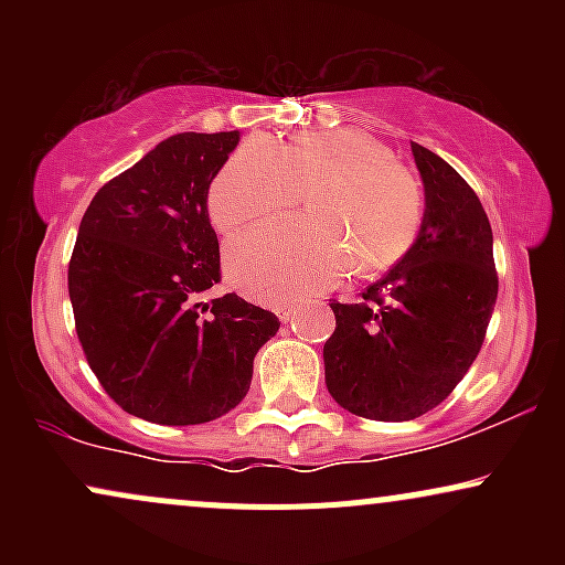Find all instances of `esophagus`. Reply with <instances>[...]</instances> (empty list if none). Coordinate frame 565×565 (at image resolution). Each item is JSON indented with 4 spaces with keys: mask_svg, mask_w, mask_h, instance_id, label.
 I'll return each mask as SVG.
<instances>
[{
    "mask_svg": "<svg viewBox=\"0 0 565 565\" xmlns=\"http://www.w3.org/2000/svg\"><path fill=\"white\" fill-rule=\"evenodd\" d=\"M295 313H297L295 305H289V302H278V305H276V316H278V319H281L284 323H287L289 319H295Z\"/></svg>",
    "mask_w": 565,
    "mask_h": 565,
    "instance_id": "1",
    "label": "esophagus"
}]
</instances>
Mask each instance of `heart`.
Segmentation results:
<instances>
[{
    "label": "heart",
    "mask_w": 565,
    "mask_h": 565,
    "mask_svg": "<svg viewBox=\"0 0 565 565\" xmlns=\"http://www.w3.org/2000/svg\"><path fill=\"white\" fill-rule=\"evenodd\" d=\"M308 217L278 220L228 246L231 281L263 300H297L350 268L382 274L404 260L423 228L414 174L364 129H310L289 142L246 138L212 180L206 210L236 233L300 199Z\"/></svg>",
    "instance_id": "obj_1"
}]
</instances>
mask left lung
I'll list each match as a JSON object with an SVG mask.
<instances>
[{
    "mask_svg": "<svg viewBox=\"0 0 565 565\" xmlns=\"http://www.w3.org/2000/svg\"><path fill=\"white\" fill-rule=\"evenodd\" d=\"M425 185L417 242L353 305L332 302L323 345L332 398L380 423L423 417L468 374L497 305L494 236L476 191L412 142Z\"/></svg>",
    "mask_w": 565,
    "mask_h": 565,
    "instance_id": "1",
    "label": "left lung"
}]
</instances>
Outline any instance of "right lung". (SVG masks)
<instances>
[{
    "label": "right lung",
    "instance_id": "add662e5",
    "mask_svg": "<svg viewBox=\"0 0 565 565\" xmlns=\"http://www.w3.org/2000/svg\"><path fill=\"white\" fill-rule=\"evenodd\" d=\"M236 146L238 129L172 135L82 217L68 263L76 334L103 391L148 423L201 425L242 404L281 327L238 295L201 302L220 281L206 196Z\"/></svg>",
    "mask_w": 565,
    "mask_h": 565
}]
</instances>
